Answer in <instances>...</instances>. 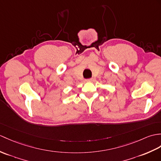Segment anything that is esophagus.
<instances>
[{
  "label": "esophagus",
  "mask_w": 161,
  "mask_h": 161,
  "mask_svg": "<svg viewBox=\"0 0 161 161\" xmlns=\"http://www.w3.org/2000/svg\"><path fill=\"white\" fill-rule=\"evenodd\" d=\"M93 80H92V78H90V79H87V80H86V81H88V82H91V81H92Z\"/></svg>",
  "instance_id": "obj_1"
}]
</instances>
